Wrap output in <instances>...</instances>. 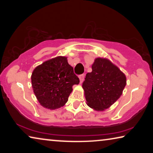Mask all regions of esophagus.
I'll use <instances>...</instances> for the list:
<instances>
[{"mask_svg": "<svg viewBox=\"0 0 153 153\" xmlns=\"http://www.w3.org/2000/svg\"><path fill=\"white\" fill-rule=\"evenodd\" d=\"M79 80H80V83H82L83 81V79H84V74H81L79 76Z\"/></svg>", "mask_w": 153, "mask_h": 153, "instance_id": "1", "label": "esophagus"}]
</instances>
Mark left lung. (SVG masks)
I'll use <instances>...</instances> for the list:
<instances>
[{"label": "left lung", "mask_w": 153, "mask_h": 153, "mask_svg": "<svg viewBox=\"0 0 153 153\" xmlns=\"http://www.w3.org/2000/svg\"><path fill=\"white\" fill-rule=\"evenodd\" d=\"M125 85L124 73L109 60L97 58L82 87L88 105L96 111H104L118 100Z\"/></svg>", "instance_id": "obj_1"}]
</instances>
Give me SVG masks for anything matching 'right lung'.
<instances>
[{
	"label": "right lung",
	"instance_id": "right-lung-1",
	"mask_svg": "<svg viewBox=\"0 0 153 153\" xmlns=\"http://www.w3.org/2000/svg\"><path fill=\"white\" fill-rule=\"evenodd\" d=\"M31 82L35 96L43 107L54 110L64 106L79 79L67 57L58 56L44 62L33 70Z\"/></svg>",
	"mask_w": 153,
	"mask_h": 153
}]
</instances>
